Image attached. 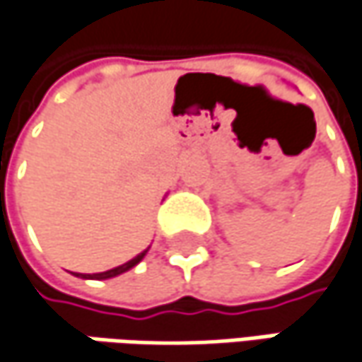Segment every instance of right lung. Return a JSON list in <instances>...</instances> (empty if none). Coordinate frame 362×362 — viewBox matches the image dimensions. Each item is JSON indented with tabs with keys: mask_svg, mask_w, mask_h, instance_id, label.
I'll list each match as a JSON object with an SVG mask.
<instances>
[{
	"mask_svg": "<svg viewBox=\"0 0 362 362\" xmlns=\"http://www.w3.org/2000/svg\"><path fill=\"white\" fill-rule=\"evenodd\" d=\"M148 253V249H144L142 253H138L134 259H129L127 264H123V266H117L113 270H107V272H100V274H76V276H80V278H90V280H107V278H115L119 274H123V272L132 270L134 266H138L140 262L144 259V255Z\"/></svg>",
	"mask_w": 362,
	"mask_h": 362,
	"instance_id": "1",
	"label": "right lung"
}]
</instances>
